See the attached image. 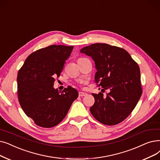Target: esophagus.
<instances>
[{"label":"esophagus","mask_w":160,"mask_h":160,"mask_svg":"<svg viewBox=\"0 0 160 160\" xmlns=\"http://www.w3.org/2000/svg\"><path fill=\"white\" fill-rule=\"evenodd\" d=\"M88 95V94H87L86 93H84V92H80L78 93L79 97H84V96H86V95Z\"/></svg>","instance_id":"obj_1"}]
</instances>
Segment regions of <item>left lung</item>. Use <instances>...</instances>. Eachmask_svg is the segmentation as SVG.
I'll use <instances>...</instances> for the list:
<instances>
[{"instance_id":"obj_1","label":"left lung","mask_w":160,"mask_h":160,"mask_svg":"<svg viewBox=\"0 0 160 160\" xmlns=\"http://www.w3.org/2000/svg\"><path fill=\"white\" fill-rule=\"evenodd\" d=\"M80 52L95 61V81L98 86L110 91L106 97L101 92L92 93L95 103L90 112L97 121L107 126L122 122L142 95L139 67L126 50L107 44H93L82 48Z\"/></svg>"}]
</instances>
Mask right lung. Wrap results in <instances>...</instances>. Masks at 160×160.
I'll return each instance as SVG.
<instances>
[{
    "label": "right lung",
    "instance_id": "1",
    "mask_svg": "<svg viewBox=\"0 0 160 160\" xmlns=\"http://www.w3.org/2000/svg\"><path fill=\"white\" fill-rule=\"evenodd\" d=\"M73 46L51 45L29 55L18 73V95L25 114L37 126H57L66 116L78 92L71 86L54 89Z\"/></svg>",
    "mask_w": 160,
    "mask_h": 160
}]
</instances>
